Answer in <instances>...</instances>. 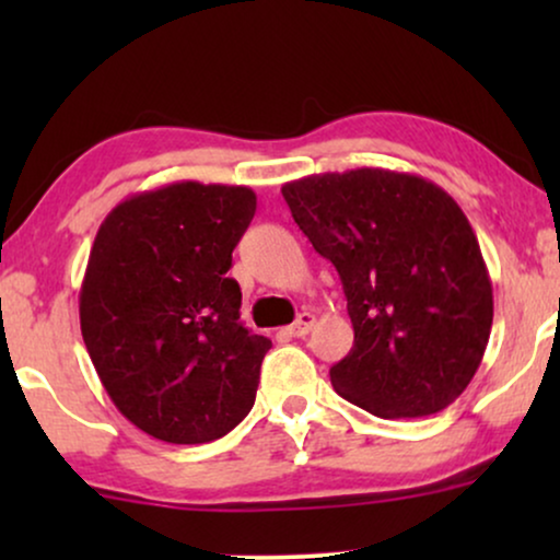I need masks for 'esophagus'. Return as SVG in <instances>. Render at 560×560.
<instances>
[{
  "label": "esophagus",
  "instance_id": "34e87169",
  "mask_svg": "<svg viewBox=\"0 0 560 560\" xmlns=\"http://www.w3.org/2000/svg\"><path fill=\"white\" fill-rule=\"evenodd\" d=\"M313 324H316V313L313 311H303L301 316L295 318V324L288 328L290 331V336H298V339H301V336H305L313 328Z\"/></svg>",
  "mask_w": 560,
  "mask_h": 560
}]
</instances>
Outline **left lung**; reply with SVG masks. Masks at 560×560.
<instances>
[{"label": "left lung", "mask_w": 560, "mask_h": 560, "mask_svg": "<svg viewBox=\"0 0 560 560\" xmlns=\"http://www.w3.org/2000/svg\"><path fill=\"white\" fill-rule=\"evenodd\" d=\"M282 196L347 295L354 347L331 366L336 393L377 418L448 408L477 374L494 316L458 203L420 175L382 167L308 175Z\"/></svg>", "instance_id": "1"}]
</instances>
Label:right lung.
Segmentation results:
<instances>
[{
    "label": "right lung",
    "instance_id": "add662e5",
    "mask_svg": "<svg viewBox=\"0 0 560 560\" xmlns=\"http://www.w3.org/2000/svg\"><path fill=\"white\" fill-rule=\"evenodd\" d=\"M247 186L178 180L114 206L81 282V334L112 402L152 439L209 443L252 410L272 341L240 320Z\"/></svg>",
    "mask_w": 560,
    "mask_h": 560
}]
</instances>
